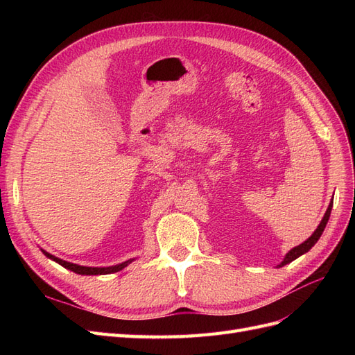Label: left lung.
<instances>
[{"mask_svg":"<svg viewBox=\"0 0 355 355\" xmlns=\"http://www.w3.org/2000/svg\"><path fill=\"white\" fill-rule=\"evenodd\" d=\"M331 204L333 202H330L329 204V207H327V210H326V214H324V218H323V220L320 222V225H318V228L314 231V234L311 235V237L306 240V241H304L302 244H299V245H296V247H293L292 250H290L287 254H286V257H284V261L278 265V266H284V265H287V263H290L292 261H295V259H297V257L300 256V254H304V253H306L311 247H313L317 241H318V239L321 237V234H323V231H324V228H326V225H327V220H329V218H330V211H331Z\"/></svg>","mask_w":355,"mask_h":355,"instance_id":"8db88e82","label":"left lung"}]
</instances>
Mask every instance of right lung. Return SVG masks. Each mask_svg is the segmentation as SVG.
Instances as JSON below:
<instances>
[{
	"label": "right lung",
	"mask_w": 355,
	"mask_h": 355,
	"mask_svg": "<svg viewBox=\"0 0 355 355\" xmlns=\"http://www.w3.org/2000/svg\"><path fill=\"white\" fill-rule=\"evenodd\" d=\"M42 253H44L47 257H50V259H53L55 262H58L59 265H62L63 268H67V270H71L73 272L77 274H81V275H103V274H112V272H116V271H121L124 266H127L128 263L132 262L127 261V262H123L120 265H115V266H106V268H92V266H80V265H75V263H71V262H67V261H62L59 259V257L53 256L47 252L42 250Z\"/></svg>",
	"instance_id": "obj_1"
}]
</instances>
